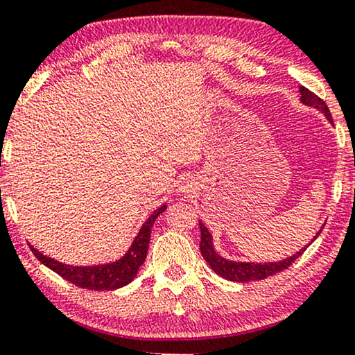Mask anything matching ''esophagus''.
I'll return each instance as SVG.
<instances>
[{
	"label": "esophagus",
	"mask_w": 355,
	"mask_h": 355,
	"mask_svg": "<svg viewBox=\"0 0 355 355\" xmlns=\"http://www.w3.org/2000/svg\"><path fill=\"white\" fill-rule=\"evenodd\" d=\"M181 189H179V191H182V192H189L192 189V186L189 182H186V184H182V186H179Z\"/></svg>",
	"instance_id": "1"
}]
</instances>
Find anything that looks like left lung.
Returning <instances> with one entry per match:
<instances>
[{"mask_svg":"<svg viewBox=\"0 0 355 355\" xmlns=\"http://www.w3.org/2000/svg\"><path fill=\"white\" fill-rule=\"evenodd\" d=\"M300 101H302L304 105L313 106V108L322 111V113L327 116V119L329 121V123L333 124L331 113H329L327 103H324L320 96L312 94L309 89H305V87H300ZM198 225H200V252H202L203 259H205L207 263L211 266V270L215 271L216 275H220L221 278H225L227 281H236V283H247V281L265 279L271 275H276V273H279V271L289 268V266L295 261V259H299V257L302 255L304 252L307 250V247L310 245L309 244V245L302 247V249H300L299 252H295L293 257H288V259H283L281 261H270V263L232 261V260H226L225 257H221L220 254H216L215 247H213V237L210 234V231H208V227L203 225L202 221L198 223ZM320 232H322V230L317 232V236L313 237L312 242L317 239Z\"/></svg>","mask_w":355,"mask_h":355,"instance_id":"obj_1","label":"left lung"}]
</instances>
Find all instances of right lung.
<instances>
[{
    "label": "right lung",
    "instance_id": "right-lung-1",
    "mask_svg": "<svg viewBox=\"0 0 355 355\" xmlns=\"http://www.w3.org/2000/svg\"><path fill=\"white\" fill-rule=\"evenodd\" d=\"M166 210V203L157 208L152 215L148 216V220L144 223L140 227L139 234L135 236L132 245L129 247V250L125 252L123 259L111 261V263L105 265H94V266H74V265H66L61 263L51 257L43 255L40 250H37L35 247L31 245L33 255L42 261L43 265H46L48 268L55 271L64 278L69 283L79 286L84 289L92 291H113L123 286L129 284L130 281L135 278L137 271L145 261L148 252V242L150 234H152V226L159 213Z\"/></svg>",
    "mask_w": 355,
    "mask_h": 355
}]
</instances>
